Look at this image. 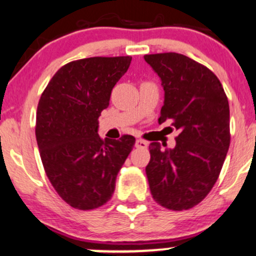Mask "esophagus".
<instances>
[{
  "label": "esophagus",
  "mask_w": 256,
  "mask_h": 256,
  "mask_svg": "<svg viewBox=\"0 0 256 256\" xmlns=\"http://www.w3.org/2000/svg\"><path fill=\"white\" fill-rule=\"evenodd\" d=\"M136 148H147L148 147V143L143 140H137L136 143H134Z\"/></svg>",
  "instance_id": "esophagus-1"
}]
</instances>
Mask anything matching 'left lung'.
I'll use <instances>...</instances> for the list:
<instances>
[{
  "label": "left lung",
  "mask_w": 256,
  "mask_h": 256,
  "mask_svg": "<svg viewBox=\"0 0 256 256\" xmlns=\"http://www.w3.org/2000/svg\"><path fill=\"white\" fill-rule=\"evenodd\" d=\"M164 87L159 124L178 131L176 146L150 144L146 168L154 200L171 210L200 203L214 187L230 147V106L212 72L178 53L146 54Z\"/></svg>",
  "instance_id": "left-lung-1"
}]
</instances>
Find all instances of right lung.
I'll list each match as a JSON object with an SVG mask.
<instances>
[{
  "instance_id": "1",
  "label": "right lung",
  "mask_w": 256,
  "mask_h": 256,
  "mask_svg": "<svg viewBox=\"0 0 256 256\" xmlns=\"http://www.w3.org/2000/svg\"><path fill=\"white\" fill-rule=\"evenodd\" d=\"M131 57L70 62L44 91L36 113V141L46 175L70 206L91 210L113 196L118 172L134 137L102 140L98 119L112 90L128 72Z\"/></svg>"
}]
</instances>
